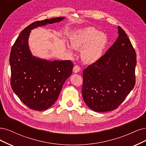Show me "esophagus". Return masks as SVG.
I'll use <instances>...</instances> for the list:
<instances>
[{
	"label": "esophagus",
	"instance_id": "34e87169",
	"mask_svg": "<svg viewBox=\"0 0 146 146\" xmlns=\"http://www.w3.org/2000/svg\"><path fill=\"white\" fill-rule=\"evenodd\" d=\"M80 70H81V68H80L79 65H74L73 67V71L74 73H78L80 72Z\"/></svg>",
	"mask_w": 146,
	"mask_h": 146
}]
</instances>
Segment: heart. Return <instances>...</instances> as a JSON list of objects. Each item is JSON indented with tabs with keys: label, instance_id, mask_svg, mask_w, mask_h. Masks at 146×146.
Returning <instances> with one entry per match:
<instances>
[{
	"label": "heart",
	"instance_id": "obj_1",
	"mask_svg": "<svg viewBox=\"0 0 146 146\" xmlns=\"http://www.w3.org/2000/svg\"><path fill=\"white\" fill-rule=\"evenodd\" d=\"M108 44V37L104 33L94 27H86L74 33L71 39L72 46L74 48H83L81 56L84 60L88 63L97 61L105 50ZM68 50L73 53L72 48Z\"/></svg>",
	"mask_w": 146,
	"mask_h": 146
}]
</instances>
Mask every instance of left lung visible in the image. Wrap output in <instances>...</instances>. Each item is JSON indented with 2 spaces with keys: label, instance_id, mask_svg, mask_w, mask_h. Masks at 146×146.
<instances>
[{
  "label": "left lung",
  "instance_id": "obj_1",
  "mask_svg": "<svg viewBox=\"0 0 146 146\" xmlns=\"http://www.w3.org/2000/svg\"><path fill=\"white\" fill-rule=\"evenodd\" d=\"M117 30L115 43L82 73L84 101L97 112L117 109L135 84V51L123 29Z\"/></svg>",
  "mask_w": 146,
  "mask_h": 146
}]
</instances>
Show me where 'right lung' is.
Segmentation results:
<instances>
[{
	"label": "right lung",
	"mask_w": 146,
	"mask_h": 146,
	"mask_svg": "<svg viewBox=\"0 0 146 146\" xmlns=\"http://www.w3.org/2000/svg\"><path fill=\"white\" fill-rule=\"evenodd\" d=\"M64 19L59 17L32 23L21 31L11 48V86L31 109L42 111L53 105L73 67L70 60L51 61L33 56L29 45L31 31Z\"/></svg>",
	"instance_id": "1"
}]
</instances>
